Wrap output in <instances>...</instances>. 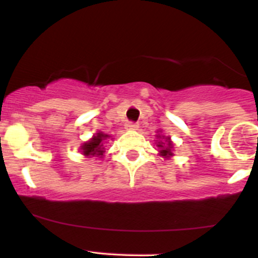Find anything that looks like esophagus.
Wrapping results in <instances>:
<instances>
[{
  "mask_svg": "<svg viewBox=\"0 0 258 258\" xmlns=\"http://www.w3.org/2000/svg\"><path fill=\"white\" fill-rule=\"evenodd\" d=\"M126 128L131 130V131H136V130H139V123H136V122H127Z\"/></svg>",
  "mask_w": 258,
  "mask_h": 258,
  "instance_id": "obj_1",
  "label": "esophagus"
}]
</instances>
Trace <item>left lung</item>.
<instances>
[{
	"label": "left lung",
	"instance_id": "obj_1",
	"mask_svg": "<svg viewBox=\"0 0 258 258\" xmlns=\"http://www.w3.org/2000/svg\"><path fill=\"white\" fill-rule=\"evenodd\" d=\"M158 139H160V141L157 142V147L160 148V156H162V157L165 158H168L171 157V156H173L172 153V141H171L170 137H166V136H160L158 135Z\"/></svg>",
	"mask_w": 258,
	"mask_h": 258
}]
</instances>
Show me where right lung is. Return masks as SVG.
Listing matches in <instances>:
<instances>
[{"label": "right lung", "instance_id": "add662e5", "mask_svg": "<svg viewBox=\"0 0 258 258\" xmlns=\"http://www.w3.org/2000/svg\"><path fill=\"white\" fill-rule=\"evenodd\" d=\"M108 137L110 136L103 134V132H97V134L93 135V137L90 140V141L85 142V144L81 146V152H82V155L90 158L102 157L103 153H105L103 144H105V140L108 139Z\"/></svg>", "mask_w": 258, "mask_h": 258}]
</instances>
